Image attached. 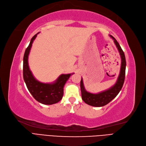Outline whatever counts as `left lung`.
Instances as JSON below:
<instances>
[{"label": "left lung", "instance_id": "8db88e82", "mask_svg": "<svg viewBox=\"0 0 146 146\" xmlns=\"http://www.w3.org/2000/svg\"><path fill=\"white\" fill-rule=\"evenodd\" d=\"M110 37L113 40L121 58V69H120V72L117 82L113 86L104 90V91H102L98 94H92L86 91L85 89L82 78L81 82H80V88H81L82 100L86 104L94 107H102L111 102L114 98L116 97L121 90L124 82L125 66H126L125 55L117 40L112 36H110Z\"/></svg>", "mask_w": 146, "mask_h": 146}]
</instances>
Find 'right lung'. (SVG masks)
<instances>
[{
  "label": "right lung",
  "instance_id": "obj_1",
  "mask_svg": "<svg viewBox=\"0 0 146 146\" xmlns=\"http://www.w3.org/2000/svg\"><path fill=\"white\" fill-rule=\"evenodd\" d=\"M38 34L33 37L29 46L25 50L23 64V79L29 92L37 102L43 104L51 105L56 104L62 100L64 84L74 73L60 75L56 81L52 83H41L34 78L29 68L28 56L32 44Z\"/></svg>",
  "mask_w": 146,
  "mask_h": 146
}]
</instances>
